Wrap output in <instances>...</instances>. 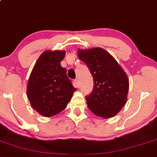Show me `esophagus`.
<instances>
[{
	"mask_svg": "<svg viewBox=\"0 0 157 157\" xmlns=\"http://www.w3.org/2000/svg\"><path fill=\"white\" fill-rule=\"evenodd\" d=\"M75 84H76V85H77V86H79V85H80V81H79V80L78 79H75Z\"/></svg>",
	"mask_w": 157,
	"mask_h": 157,
	"instance_id": "34e87169",
	"label": "esophagus"
}]
</instances>
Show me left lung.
Masks as SVG:
<instances>
[{"label": "left lung", "mask_w": 157, "mask_h": 157, "mask_svg": "<svg viewBox=\"0 0 157 157\" xmlns=\"http://www.w3.org/2000/svg\"><path fill=\"white\" fill-rule=\"evenodd\" d=\"M77 55L93 77V90L86 96L88 108L99 117H114L126 103L127 75L116 60L102 48L79 50Z\"/></svg>", "instance_id": "left-lung-1"}]
</instances>
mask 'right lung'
Segmentation results:
<instances>
[{
    "instance_id": "1",
    "label": "right lung",
    "mask_w": 157,
    "mask_h": 157,
    "mask_svg": "<svg viewBox=\"0 0 157 157\" xmlns=\"http://www.w3.org/2000/svg\"><path fill=\"white\" fill-rule=\"evenodd\" d=\"M65 55V50H46L30 75L27 95L31 107L43 116H54L63 111L76 91L66 69L61 66Z\"/></svg>"
}]
</instances>
